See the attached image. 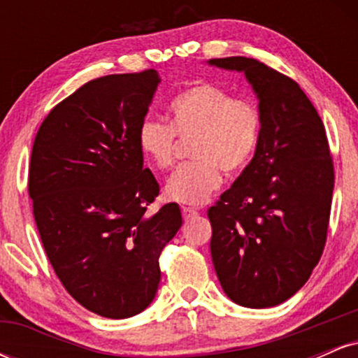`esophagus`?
I'll return each mask as SVG.
<instances>
[{"instance_id": "1", "label": "esophagus", "mask_w": 358, "mask_h": 358, "mask_svg": "<svg viewBox=\"0 0 358 358\" xmlns=\"http://www.w3.org/2000/svg\"><path fill=\"white\" fill-rule=\"evenodd\" d=\"M182 215H183L185 220H190V219H193V217L199 215V212H196L195 208H192V207H183L182 208Z\"/></svg>"}]
</instances>
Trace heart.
Instances as JSON below:
<instances>
[{"label":"heart","instance_id":"obj_1","mask_svg":"<svg viewBox=\"0 0 358 358\" xmlns=\"http://www.w3.org/2000/svg\"><path fill=\"white\" fill-rule=\"evenodd\" d=\"M261 134V110L249 97H232L220 85L200 82L176 94L168 104V124L158 119L141 122L138 143L158 170L173 165L176 138H192V162L166 180L165 195L185 205H200L222 183V173L248 165Z\"/></svg>","mask_w":358,"mask_h":358}]
</instances>
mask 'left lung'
I'll return each instance as SVG.
<instances>
[{"instance_id": "obj_1", "label": "left lung", "mask_w": 358, "mask_h": 358, "mask_svg": "<svg viewBox=\"0 0 358 358\" xmlns=\"http://www.w3.org/2000/svg\"><path fill=\"white\" fill-rule=\"evenodd\" d=\"M208 64L244 72L261 110L254 158L207 212L213 268L234 303L276 306L301 289L327 242L335 183L327 133L289 77L248 57Z\"/></svg>"}]
</instances>
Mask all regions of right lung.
I'll return each instance as SVG.
<instances>
[{
    "instance_id": "right-lung-1",
    "label": "right lung",
    "mask_w": 358,
    "mask_h": 358,
    "mask_svg": "<svg viewBox=\"0 0 358 358\" xmlns=\"http://www.w3.org/2000/svg\"><path fill=\"white\" fill-rule=\"evenodd\" d=\"M158 72L87 82L50 110L36 133L28 193L40 239L69 294L92 313L129 318L153 301L159 254L182 227L143 168L138 143L158 89Z\"/></svg>"
}]
</instances>
